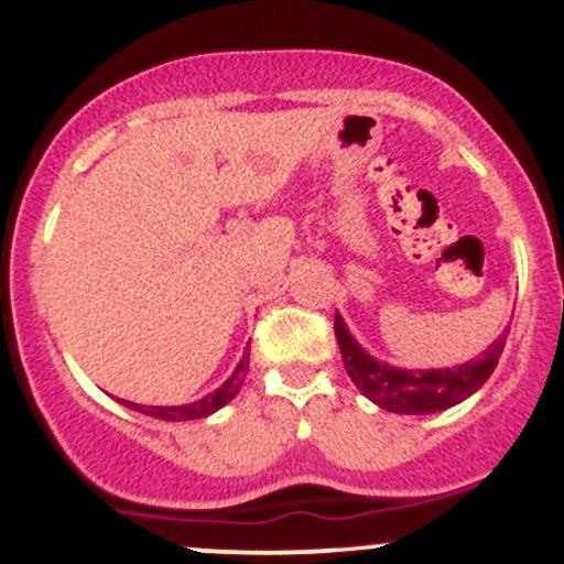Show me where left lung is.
I'll return each mask as SVG.
<instances>
[{
    "mask_svg": "<svg viewBox=\"0 0 564 564\" xmlns=\"http://www.w3.org/2000/svg\"><path fill=\"white\" fill-rule=\"evenodd\" d=\"M334 334H337L339 352H343L350 380L369 401H375L377 406L388 412L431 414L460 404L463 399H468L490 380L492 369L498 367L500 352H503L509 329H503V334L479 358H471L455 369H423V372L377 361L350 337L339 313L334 315Z\"/></svg>",
    "mask_w": 564,
    "mask_h": 564,
    "instance_id": "left-lung-1",
    "label": "left lung"
}]
</instances>
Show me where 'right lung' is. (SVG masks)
<instances>
[{"label":"right lung","instance_id":"1","mask_svg":"<svg viewBox=\"0 0 564 564\" xmlns=\"http://www.w3.org/2000/svg\"><path fill=\"white\" fill-rule=\"evenodd\" d=\"M246 375H249V350H243V358H240V364L235 367L230 380H227L221 388H216L214 393L203 395L200 401H192V404H184V406H141V404H133V401H122V404H126L128 410L150 414V417H160V420H173V423H178V420H200V417H208V414L216 410H221L225 404H230L235 395H238L240 386H243Z\"/></svg>","mask_w":564,"mask_h":564}]
</instances>
